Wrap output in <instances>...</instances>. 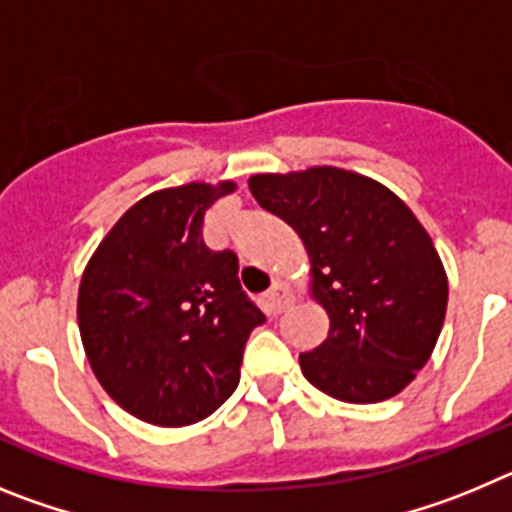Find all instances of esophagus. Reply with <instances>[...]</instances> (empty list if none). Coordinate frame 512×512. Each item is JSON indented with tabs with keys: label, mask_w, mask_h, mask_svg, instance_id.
<instances>
[{
	"label": "esophagus",
	"mask_w": 512,
	"mask_h": 512,
	"mask_svg": "<svg viewBox=\"0 0 512 512\" xmlns=\"http://www.w3.org/2000/svg\"><path fill=\"white\" fill-rule=\"evenodd\" d=\"M292 300H295V295H292L289 284L274 282V287H271L269 295H266V310L274 312V315H279V312L287 310V307L292 305Z\"/></svg>",
	"instance_id": "1"
}]
</instances>
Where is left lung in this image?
I'll use <instances>...</instances> for the list:
<instances>
[{"instance_id": "8db88e82", "label": "left lung", "mask_w": 512, "mask_h": 512, "mask_svg": "<svg viewBox=\"0 0 512 512\" xmlns=\"http://www.w3.org/2000/svg\"><path fill=\"white\" fill-rule=\"evenodd\" d=\"M248 189L310 256L328 338L300 354L312 387L343 402L395 397L436 348L449 282L431 235L395 192L336 166L256 174Z\"/></svg>"}]
</instances>
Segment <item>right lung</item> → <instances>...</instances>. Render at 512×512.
<instances>
[{
    "label": "right lung",
    "instance_id": "add662e5",
    "mask_svg": "<svg viewBox=\"0 0 512 512\" xmlns=\"http://www.w3.org/2000/svg\"><path fill=\"white\" fill-rule=\"evenodd\" d=\"M233 182H189L135 202L104 235L79 284L81 343L104 392L135 418L182 428L215 413L241 379L264 312L238 256L202 241L205 212Z\"/></svg>",
    "mask_w": 512,
    "mask_h": 512
}]
</instances>
